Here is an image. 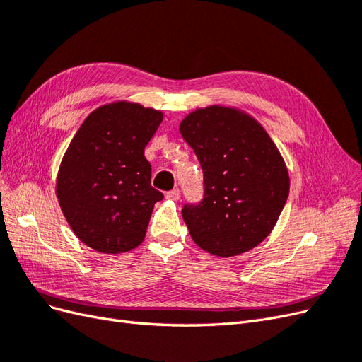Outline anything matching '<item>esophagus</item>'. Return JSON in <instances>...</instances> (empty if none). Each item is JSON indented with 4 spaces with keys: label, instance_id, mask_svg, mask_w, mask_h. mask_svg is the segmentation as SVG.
Returning a JSON list of instances; mask_svg holds the SVG:
<instances>
[{
    "label": "esophagus",
    "instance_id": "34e87169",
    "mask_svg": "<svg viewBox=\"0 0 362 362\" xmlns=\"http://www.w3.org/2000/svg\"><path fill=\"white\" fill-rule=\"evenodd\" d=\"M180 196H181V193H180L178 189H173V190H170V192L166 193V198L170 199V201H178Z\"/></svg>",
    "mask_w": 362,
    "mask_h": 362
}]
</instances>
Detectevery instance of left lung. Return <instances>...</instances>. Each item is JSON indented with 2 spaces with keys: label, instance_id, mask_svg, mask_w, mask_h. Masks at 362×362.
<instances>
[{
  "label": "left lung",
  "instance_id": "8db88e82",
  "mask_svg": "<svg viewBox=\"0 0 362 362\" xmlns=\"http://www.w3.org/2000/svg\"><path fill=\"white\" fill-rule=\"evenodd\" d=\"M180 133L204 172V199L181 211L193 242L222 258L254 249L275 228L290 192L276 145L254 117L222 105L192 112Z\"/></svg>",
  "mask_w": 362,
  "mask_h": 362
}]
</instances>
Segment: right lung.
Instances as JSON below:
<instances>
[{"mask_svg":"<svg viewBox=\"0 0 362 362\" xmlns=\"http://www.w3.org/2000/svg\"><path fill=\"white\" fill-rule=\"evenodd\" d=\"M163 113L117 101L86 117L64 152L56 193L81 242L103 254L137 247L163 193L151 185L145 146Z\"/></svg>","mask_w":362,"mask_h":362,"instance_id":"1","label":"right lung"}]
</instances>
